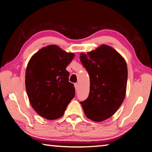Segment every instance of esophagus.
<instances>
[{"label":"esophagus","instance_id":"34e87169","mask_svg":"<svg viewBox=\"0 0 152 152\" xmlns=\"http://www.w3.org/2000/svg\"><path fill=\"white\" fill-rule=\"evenodd\" d=\"M75 87L76 89H77V88H78V84H77V83H75Z\"/></svg>","mask_w":152,"mask_h":152}]
</instances>
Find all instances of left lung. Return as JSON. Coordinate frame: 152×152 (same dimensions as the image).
<instances>
[{"label":"left lung","mask_w":152,"mask_h":152,"mask_svg":"<svg viewBox=\"0 0 152 152\" xmlns=\"http://www.w3.org/2000/svg\"><path fill=\"white\" fill-rule=\"evenodd\" d=\"M80 61L90 76L89 96L80 104L88 118L104 121L115 113L125 98L126 61L113 48L104 44L87 54L81 53Z\"/></svg>","instance_id":"1"}]
</instances>
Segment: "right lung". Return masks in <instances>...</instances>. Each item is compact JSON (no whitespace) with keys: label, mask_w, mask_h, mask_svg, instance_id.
I'll use <instances>...</instances> for the list:
<instances>
[{"label":"right lung","mask_w":152,"mask_h":152,"mask_svg":"<svg viewBox=\"0 0 152 152\" xmlns=\"http://www.w3.org/2000/svg\"><path fill=\"white\" fill-rule=\"evenodd\" d=\"M75 54L56 45L39 50L28 63L25 86L31 107L47 120H56L64 114L75 97L74 85L69 82L66 66Z\"/></svg>","instance_id":"obj_1"}]
</instances>
